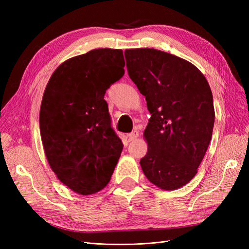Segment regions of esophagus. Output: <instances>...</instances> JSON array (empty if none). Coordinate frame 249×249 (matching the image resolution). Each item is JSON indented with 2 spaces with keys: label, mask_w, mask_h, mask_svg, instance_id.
<instances>
[{
  "label": "esophagus",
  "mask_w": 249,
  "mask_h": 249,
  "mask_svg": "<svg viewBox=\"0 0 249 249\" xmlns=\"http://www.w3.org/2000/svg\"><path fill=\"white\" fill-rule=\"evenodd\" d=\"M138 136H139L138 131H133L131 134H129V140L133 141V140L136 139Z\"/></svg>",
  "instance_id": "1"
}]
</instances>
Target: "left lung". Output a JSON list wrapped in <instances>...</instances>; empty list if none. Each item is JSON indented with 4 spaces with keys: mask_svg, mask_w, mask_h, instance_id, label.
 <instances>
[{
    "mask_svg": "<svg viewBox=\"0 0 249 249\" xmlns=\"http://www.w3.org/2000/svg\"><path fill=\"white\" fill-rule=\"evenodd\" d=\"M127 73L145 96L150 118L143 133L147 153L140 160L160 189L188 184L212 138L213 95L201 71L185 59L156 49L124 51Z\"/></svg>",
    "mask_w": 249,
    "mask_h": 249,
    "instance_id": "left-lung-1",
    "label": "left lung"
}]
</instances>
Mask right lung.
<instances>
[{"label":"right lung","mask_w":249,"mask_h":249,"mask_svg":"<svg viewBox=\"0 0 249 249\" xmlns=\"http://www.w3.org/2000/svg\"><path fill=\"white\" fill-rule=\"evenodd\" d=\"M124 67L122 50L95 49L60 64L44 90L39 113L44 153L57 178L76 193L106 187L122 154L104 96L124 76Z\"/></svg>","instance_id":"right-lung-1"}]
</instances>
